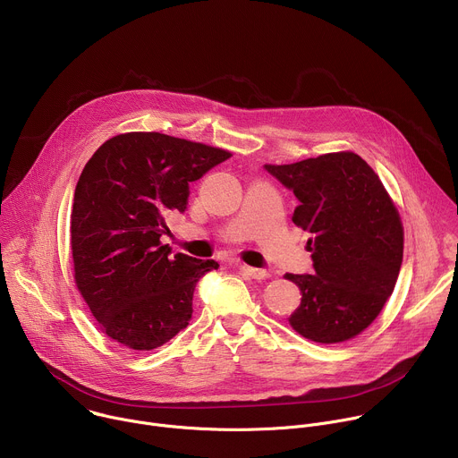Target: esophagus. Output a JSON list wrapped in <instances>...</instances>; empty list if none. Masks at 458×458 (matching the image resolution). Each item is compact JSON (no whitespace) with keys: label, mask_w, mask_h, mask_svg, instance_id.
<instances>
[{"label":"esophagus","mask_w":458,"mask_h":458,"mask_svg":"<svg viewBox=\"0 0 458 458\" xmlns=\"http://www.w3.org/2000/svg\"><path fill=\"white\" fill-rule=\"evenodd\" d=\"M238 268L242 272H245L247 276L252 278V280H265V278H268V272L263 270V268H254V267H247V265H240Z\"/></svg>","instance_id":"obj_1"}]
</instances>
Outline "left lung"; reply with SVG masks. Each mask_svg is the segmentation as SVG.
Instances as JSON below:
<instances>
[{"label": "left lung", "mask_w": 458, "mask_h": 458, "mask_svg": "<svg viewBox=\"0 0 458 458\" xmlns=\"http://www.w3.org/2000/svg\"><path fill=\"white\" fill-rule=\"evenodd\" d=\"M265 169L296 195L293 222L312 236L314 274H285L301 291L291 327L321 344L355 337L379 316L399 276L404 231L397 208L352 151Z\"/></svg>", "instance_id": "left-lung-1"}]
</instances>
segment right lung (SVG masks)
<instances>
[{
  "label": "right lung",
  "instance_id": "add662e5",
  "mask_svg": "<svg viewBox=\"0 0 458 458\" xmlns=\"http://www.w3.org/2000/svg\"><path fill=\"white\" fill-rule=\"evenodd\" d=\"M229 151L157 131L106 140L86 162L70 222L75 285L108 337L153 350L186 328L193 293L215 259L160 243L165 216L188 209L190 182Z\"/></svg>",
  "mask_w": 458,
  "mask_h": 458
}]
</instances>
